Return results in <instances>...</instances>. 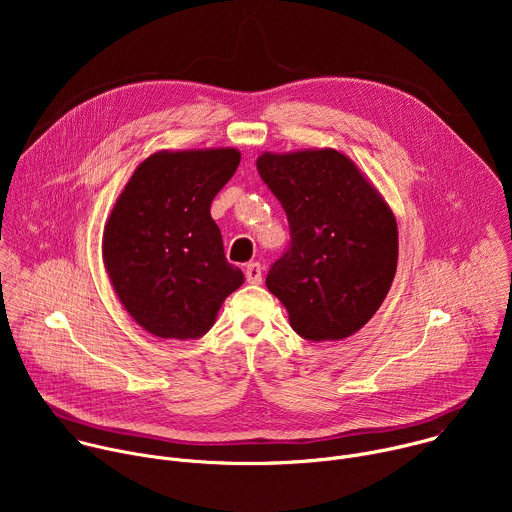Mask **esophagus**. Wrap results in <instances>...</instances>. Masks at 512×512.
I'll use <instances>...</instances> for the list:
<instances>
[{
  "instance_id": "1",
  "label": "esophagus",
  "mask_w": 512,
  "mask_h": 512,
  "mask_svg": "<svg viewBox=\"0 0 512 512\" xmlns=\"http://www.w3.org/2000/svg\"><path fill=\"white\" fill-rule=\"evenodd\" d=\"M245 277H247V281L249 283H261V279H263V267L259 265V263H249L247 267H245Z\"/></svg>"
}]
</instances>
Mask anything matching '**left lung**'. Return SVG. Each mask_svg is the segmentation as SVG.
<instances>
[{"mask_svg":"<svg viewBox=\"0 0 512 512\" xmlns=\"http://www.w3.org/2000/svg\"><path fill=\"white\" fill-rule=\"evenodd\" d=\"M257 170L281 202L291 243L265 279L302 338L342 340L387 298L399 255L391 206L356 164L332 150L263 152Z\"/></svg>","mask_w":512,"mask_h":512,"instance_id":"8db88e82","label":"left lung"}]
</instances>
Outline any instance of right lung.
I'll list each match as a JSON object with an SVG mask.
<instances>
[{
	"label": "right lung",
	"mask_w": 512,
	"mask_h": 512,
	"mask_svg": "<svg viewBox=\"0 0 512 512\" xmlns=\"http://www.w3.org/2000/svg\"><path fill=\"white\" fill-rule=\"evenodd\" d=\"M239 162L235 148L162 150L135 168L115 200L103 263L123 308L158 338H200L245 281L210 216Z\"/></svg>",
	"instance_id": "obj_1"
}]
</instances>
